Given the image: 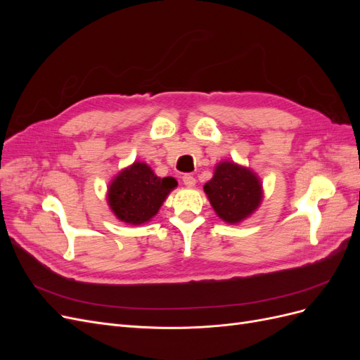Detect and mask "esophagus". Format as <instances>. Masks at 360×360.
Returning a JSON list of instances; mask_svg holds the SVG:
<instances>
[{
	"instance_id": "obj_1",
	"label": "esophagus",
	"mask_w": 360,
	"mask_h": 360,
	"mask_svg": "<svg viewBox=\"0 0 360 360\" xmlns=\"http://www.w3.org/2000/svg\"><path fill=\"white\" fill-rule=\"evenodd\" d=\"M181 179H183L184 186H188V188L195 186V183H197V180H195V177L191 176V174H184V176H183Z\"/></svg>"
}]
</instances>
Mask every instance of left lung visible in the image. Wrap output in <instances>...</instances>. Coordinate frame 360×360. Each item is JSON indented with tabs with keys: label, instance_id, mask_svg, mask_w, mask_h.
<instances>
[{
	"label": "left lung",
	"instance_id": "1",
	"mask_svg": "<svg viewBox=\"0 0 360 360\" xmlns=\"http://www.w3.org/2000/svg\"><path fill=\"white\" fill-rule=\"evenodd\" d=\"M204 192L217 216L228 224L240 222L261 202V183L254 172L233 162H222L214 176L204 184Z\"/></svg>",
	"mask_w": 360,
	"mask_h": 360
}]
</instances>
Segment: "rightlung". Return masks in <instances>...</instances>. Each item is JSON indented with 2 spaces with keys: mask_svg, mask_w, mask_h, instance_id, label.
<instances>
[{
  "mask_svg": "<svg viewBox=\"0 0 360 360\" xmlns=\"http://www.w3.org/2000/svg\"><path fill=\"white\" fill-rule=\"evenodd\" d=\"M177 186L172 177L159 179L146 163L135 162L117 176L108 189V202L120 221L141 225L153 217Z\"/></svg>",
  "mask_w": 360,
  "mask_h": 360,
  "instance_id": "add662e5",
  "label": "right lung"
}]
</instances>
